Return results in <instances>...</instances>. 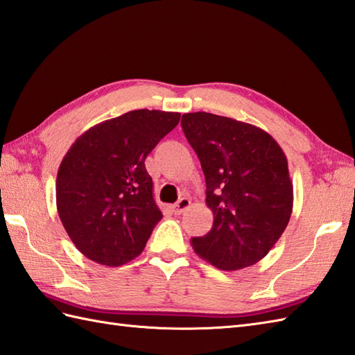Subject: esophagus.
Wrapping results in <instances>:
<instances>
[{
    "label": "esophagus",
    "mask_w": 355,
    "mask_h": 355,
    "mask_svg": "<svg viewBox=\"0 0 355 355\" xmlns=\"http://www.w3.org/2000/svg\"><path fill=\"white\" fill-rule=\"evenodd\" d=\"M191 205V200L188 199V198H182V199H179L175 205H173V212H175V214H182V212L190 207Z\"/></svg>",
    "instance_id": "obj_1"
}]
</instances>
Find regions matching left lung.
<instances>
[{"label": "left lung", "mask_w": 355, "mask_h": 355, "mask_svg": "<svg viewBox=\"0 0 355 355\" xmlns=\"http://www.w3.org/2000/svg\"><path fill=\"white\" fill-rule=\"evenodd\" d=\"M188 143L207 180L211 231L193 237L196 254L222 270L263 259L284 232L293 209L287 157L269 133L208 112L184 114Z\"/></svg>", "instance_id": "obj_1"}]
</instances>
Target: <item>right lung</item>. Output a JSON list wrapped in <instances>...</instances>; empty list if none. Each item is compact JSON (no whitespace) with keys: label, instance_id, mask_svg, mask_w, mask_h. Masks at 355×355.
Returning a JSON list of instances; mask_svg holds the SVG:
<instances>
[{"label":"right lung","instance_id":"right-lung-1","mask_svg":"<svg viewBox=\"0 0 355 355\" xmlns=\"http://www.w3.org/2000/svg\"><path fill=\"white\" fill-rule=\"evenodd\" d=\"M179 120V112L138 109L96 124L69 147L58 171L56 203L86 258L116 267L144 250L162 218L144 161Z\"/></svg>","mask_w":355,"mask_h":355}]
</instances>
